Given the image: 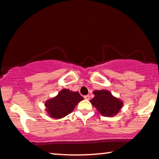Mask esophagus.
I'll list each match as a JSON object with an SVG mask.
<instances>
[{
  "mask_svg": "<svg viewBox=\"0 0 159 159\" xmlns=\"http://www.w3.org/2000/svg\"><path fill=\"white\" fill-rule=\"evenodd\" d=\"M84 98H85V100H89L90 99V96H89V95H85V96H84Z\"/></svg>",
  "mask_w": 159,
  "mask_h": 159,
  "instance_id": "34e87169",
  "label": "esophagus"
}]
</instances>
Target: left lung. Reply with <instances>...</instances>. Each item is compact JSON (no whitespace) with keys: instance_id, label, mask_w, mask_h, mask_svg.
Returning <instances> with one entry per match:
<instances>
[{"instance_id":"1","label":"left lung","mask_w":159,"mask_h":159,"mask_svg":"<svg viewBox=\"0 0 159 159\" xmlns=\"http://www.w3.org/2000/svg\"><path fill=\"white\" fill-rule=\"evenodd\" d=\"M93 94L95 96L90 102L105 117H114L119 113L124 104L119 98L113 96L109 90H96L93 91Z\"/></svg>"}]
</instances>
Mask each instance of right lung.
<instances>
[{
	"label": "right lung",
	"mask_w": 159,
	"mask_h": 159,
	"mask_svg": "<svg viewBox=\"0 0 159 159\" xmlns=\"http://www.w3.org/2000/svg\"><path fill=\"white\" fill-rule=\"evenodd\" d=\"M79 92L64 89L57 96L47 100L44 103L49 117L53 119H61L70 114L78 103L84 100Z\"/></svg>",
	"instance_id": "obj_1"
}]
</instances>
